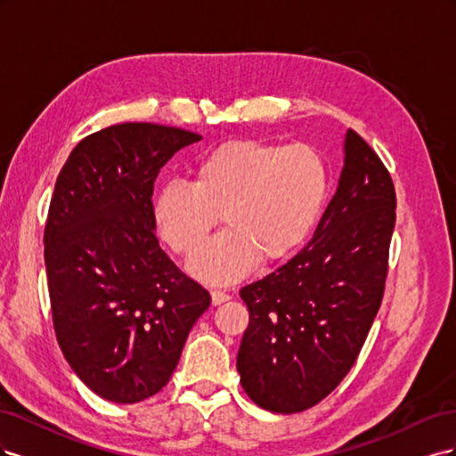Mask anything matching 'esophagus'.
<instances>
[{"mask_svg": "<svg viewBox=\"0 0 456 456\" xmlns=\"http://www.w3.org/2000/svg\"><path fill=\"white\" fill-rule=\"evenodd\" d=\"M211 300H213L215 306H220V305H223V302L230 300V295L224 293V291H211Z\"/></svg>", "mask_w": 456, "mask_h": 456, "instance_id": "obj_1", "label": "esophagus"}]
</instances>
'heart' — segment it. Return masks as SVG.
I'll return each mask as SVG.
<instances>
[{
  "mask_svg": "<svg viewBox=\"0 0 456 456\" xmlns=\"http://www.w3.org/2000/svg\"><path fill=\"white\" fill-rule=\"evenodd\" d=\"M329 194L323 156L308 144L232 141L205 154L191 183L163 186L151 216L163 241L183 256L201 249L218 223L226 226L190 262L198 280L228 285L258 262L291 256L312 232Z\"/></svg>",
  "mask_w": 456,
  "mask_h": 456,
  "instance_id": "heart-1",
  "label": "heart"
}]
</instances>
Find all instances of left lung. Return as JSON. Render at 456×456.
<instances>
[{
    "label": "left lung",
    "mask_w": 456,
    "mask_h": 456,
    "mask_svg": "<svg viewBox=\"0 0 456 456\" xmlns=\"http://www.w3.org/2000/svg\"><path fill=\"white\" fill-rule=\"evenodd\" d=\"M394 224L390 173L348 129L337 191L308 245L240 291L249 325L238 372L258 407L300 412L348 375L380 308Z\"/></svg>",
    "instance_id": "1"
}]
</instances>
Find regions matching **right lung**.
Returning a JSON list of instances; mask_svg holds the SVG:
<instances>
[{"instance_id":"add662e5","label":"right lung","mask_w":456,"mask_h":456,"mask_svg":"<svg viewBox=\"0 0 456 456\" xmlns=\"http://www.w3.org/2000/svg\"><path fill=\"white\" fill-rule=\"evenodd\" d=\"M201 136L119 123L81 141L54 183L44 233L53 325L87 388L114 403L158 394L211 295L165 255L151 194Z\"/></svg>"}]
</instances>
